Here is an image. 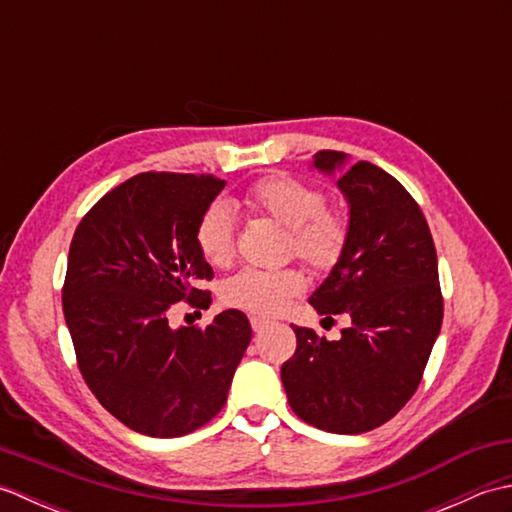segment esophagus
Instances as JSON below:
<instances>
[{
  "mask_svg": "<svg viewBox=\"0 0 512 512\" xmlns=\"http://www.w3.org/2000/svg\"><path fill=\"white\" fill-rule=\"evenodd\" d=\"M268 319L264 317H250V328H253V332H262L264 328H268Z\"/></svg>",
  "mask_w": 512,
  "mask_h": 512,
  "instance_id": "obj_1",
  "label": "esophagus"
}]
</instances>
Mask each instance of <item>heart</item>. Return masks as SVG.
Wrapping results in <instances>:
<instances>
[{
	"instance_id": "b5f03b06",
	"label": "heart",
	"mask_w": 512,
	"mask_h": 512,
	"mask_svg": "<svg viewBox=\"0 0 512 512\" xmlns=\"http://www.w3.org/2000/svg\"><path fill=\"white\" fill-rule=\"evenodd\" d=\"M248 211L266 215L288 228V250L317 273H328L341 262L350 244V220L314 184L295 176H266L255 180L242 195ZM195 246L206 264L224 268L235 259L237 224L224 202H211L195 224ZM306 288L295 268H246L222 286L224 303L255 314H277Z\"/></svg>"
}]
</instances>
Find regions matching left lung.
<instances>
[{
    "label": "left lung",
    "instance_id": "left-lung-1",
    "mask_svg": "<svg viewBox=\"0 0 512 512\" xmlns=\"http://www.w3.org/2000/svg\"><path fill=\"white\" fill-rule=\"evenodd\" d=\"M341 151L321 149L314 167L334 171ZM350 202V244L310 297L319 314H345L339 341L292 325L297 350L281 383L297 416L330 433H365L416 394L442 325L436 244L418 202L387 171L358 160L341 173Z\"/></svg>",
    "mask_w": 512,
    "mask_h": 512
}]
</instances>
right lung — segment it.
Masks as SVG:
<instances>
[{
	"label": "right lung",
	"mask_w": 512,
	"mask_h": 512,
	"mask_svg": "<svg viewBox=\"0 0 512 512\" xmlns=\"http://www.w3.org/2000/svg\"><path fill=\"white\" fill-rule=\"evenodd\" d=\"M224 184L213 173H138L72 237L61 292L76 365L101 405L143 436L180 438L213 420L253 336L239 310L206 328L167 321L178 301L209 308L202 284L213 270L195 224Z\"/></svg>",
	"instance_id": "obj_1"
}]
</instances>
